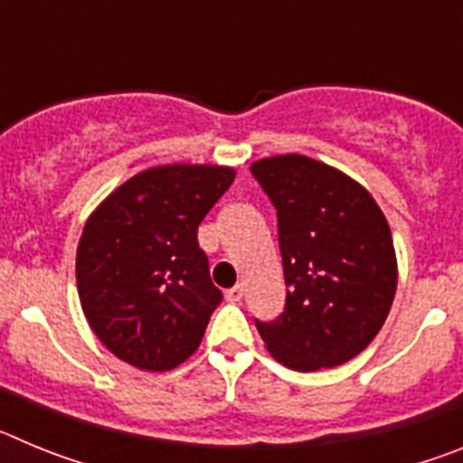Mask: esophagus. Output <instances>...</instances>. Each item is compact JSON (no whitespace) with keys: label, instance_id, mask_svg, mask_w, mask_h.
<instances>
[{"label":"esophagus","instance_id":"esophagus-1","mask_svg":"<svg viewBox=\"0 0 463 463\" xmlns=\"http://www.w3.org/2000/svg\"><path fill=\"white\" fill-rule=\"evenodd\" d=\"M243 294H245L243 285H234V288L224 292V297H227V301H232V304H239L241 298H243Z\"/></svg>","mask_w":463,"mask_h":463}]
</instances>
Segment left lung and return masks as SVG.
<instances>
[{
	"label": "left lung",
	"instance_id": "1",
	"mask_svg": "<svg viewBox=\"0 0 463 463\" xmlns=\"http://www.w3.org/2000/svg\"><path fill=\"white\" fill-rule=\"evenodd\" d=\"M278 215L285 310L255 322L273 359L294 371L334 369L383 329L396 294L390 224L354 178L306 155L250 165Z\"/></svg>",
	"mask_w": 463,
	"mask_h": 463
}]
</instances>
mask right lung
Here are the masks:
<instances>
[{
  "instance_id": "add662e5",
  "label": "right lung",
  "mask_w": 463,
  "mask_h": 463,
  "mask_svg": "<svg viewBox=\"0 0 463 463\" xmlns=\"http://www.w3.org/2000/svg\"><path fill=\"white\" fill-rule=\"evenodd\" d=\"M234 178L232 166H153L92 211L76 285L88 325L118 359L162 373L196 353L222 301L196 229Z\"/></svg>"
}]
</instances>
